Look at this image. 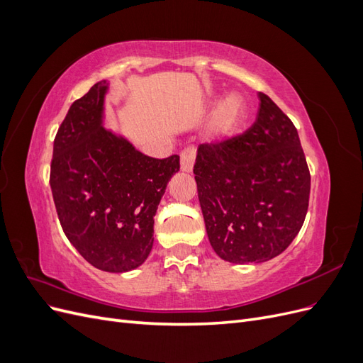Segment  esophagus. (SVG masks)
Returning <instances> with one entry per match:
<instances>
[{"label": "esophagus", "mask_w": 363, "mask_h": 363, "mask_svg": "<svg viewBox=\"0 0 363 363\" xmlns=\"http://www.w3.org/2000/svg\"><path fill=\"white\" fill-rule=\"evenodd\" d=\"M195 155L196 151L194 147H188L182 151L180 155V163H182V171L183 172H191L195 163Z\"/></svg>", "instance_id": "34e87169"}]
</instances>
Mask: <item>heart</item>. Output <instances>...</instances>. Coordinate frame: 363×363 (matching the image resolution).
<instances>
[{
  "label": "heart",
  "mask_w": 363,
  "mask_h": 363,
  "mask_svg": "<svg viewBox=\"0 0 363 363\" xmlns=\"http://www.w3.org/2000/svg\"><path fill=\"white\" fill-rule=\"evenodd\" d=\"M244 113V104L238 95H227L224 100L218 104L213 112V133L218 138H223L232 133L239 124Z\"/></svg>",
  "instance_id": "b5f03b06"
}]
</instances>
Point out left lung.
<instances>
[{
  "mask_svg": "<svg viewBox=\"0 0 363 363\" xmlns=\"http://www.w3.org/2000/svg\"><path fill=\"white\" fill-rule=\"evenodd\" d=\"M256 123L244 135L196 151L194 174L206 232L232 263L267 262L298 235L311 174L292 121L259 92Z\"/></svg>",
  "mask_w": 363,
  "mask_h": 363,
  "instance_id": "1",
  "label": "left lung"
}]
</instances>
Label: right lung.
I'll list each match as a JSON object with an SVG mask.
<instances>
[{"instance_id":"right-lung-1","label":"right lung","mask_w":363,"mask_h":363,"mask_svg":"<svg viewBox=\"0 0 363 363\" xmlns=\"http://www.w3.org/2000/svg\"><path fill=\"white\" fill-rule=\"evenodd\" d=\"M106 80L74 101L54 139L50 184L65 235L92 267L127 272L140 267L155 242V216L177 155H142L106 130Z\"/></svg>"}]
</instances>
